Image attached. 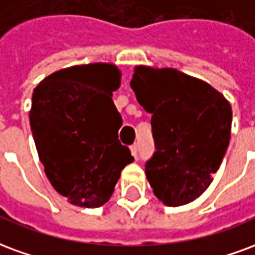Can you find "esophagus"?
<instances>
[{
    "label": "esophagus",
    "instance_id": "1",
    "mask_svg": "<svg viewBox=\"0 0 255 255\" xmlns=\"http://www.w3.org/2000/svg\"><path fill=\"white\" fill-rule=\"evenodd\" d=\"M130 152H131V155L134 156V157H137V155H138V146H137V144H133V145L130 146Z\"/></svg>",
    "mask_w": 255,
    "mask_h": 255
}]
</instances>
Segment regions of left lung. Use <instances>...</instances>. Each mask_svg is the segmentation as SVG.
Listing matches in <instances>:
<instances>
[{"instance_id":"left-lung-1","label":"left lung","mask_w":255,"mask_h":255,"mask_svg":"<svg viewBox=\"0 0 255 255\" xmlns=\"http://www.w3.org/2000/svg\"><path fill=\"white\" fill-rule=\"evenodd\" d=\"M130 87L152 114L156 150L145 174L155 196L168 206L194 201L213 181L230 144L228 100L205 81L171 68L137 66Z\"/></svg>"}]
</instances>
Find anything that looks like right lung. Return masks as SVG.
<instances>
[{
	"label": "right lung",
	"instance_id": "1",
	"mask_svg": "<svg viewBox=\"0 0 255 255\" xmlns=\"http://www.w3.org/2000/svg\"><path fill=\"white\" fill-rule=\"evenodd\" d=\"M120 79L114 65H80L33 89L29 124L39 159L54 189L73 205L106 204L121 171L134 160L118 140L122 118L111 96Z\"/></svg>",
	"mask_w": 255,
	"mask_h": 255
}]
</instances>
